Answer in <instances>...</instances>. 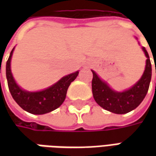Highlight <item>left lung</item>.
Returning <instances> with one entry per match:
<instances>
[{"label": "left lung", "mask_w": 156, "mask_h": 156, "mask_svg": "<svg viewBox=\"0 0 156 156\" xmlns=\"http://www.w3.org/2000/svg\"><path fill=\"white\" fill-rule=\"evenodd\" d=\"M142 50L147 58L144 73L137 83L124 91L119 92L114 90L110 88L107 82L101 79L94 70H92L93 95L96 103L100 107L114 114L124 115L134 110L140 105L147 94L152 74L149 54L144 47H142Z\"/></svg>", "instance_id": "left-lung-1"}]
</instances>
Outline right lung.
Returning a JSON list of instances; mask_svg holds the SVG:
<instances>
[{
  "label": "right lung",
  "instance_id": "add662e5",
  "mask_svg": "<svg viewBox=\"0 0 156 156\" xmlns=\"http://www.w3.org/2000/svg\"><path fill=\"white\" fill-rule=\"evenodd\" d=\"M14 49L15 48L12 50L6 62L5 74L9 90L16 104L22 109L32 115H44L60 107L65 100L69 85L74 81L79 72L66 75L54 84L41 91H27L16 83L11 70V61Z\"/></svg>",
  "mask_w": 156,
  "mask_h": 156
}]
</instances>
